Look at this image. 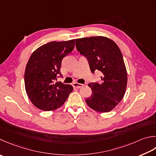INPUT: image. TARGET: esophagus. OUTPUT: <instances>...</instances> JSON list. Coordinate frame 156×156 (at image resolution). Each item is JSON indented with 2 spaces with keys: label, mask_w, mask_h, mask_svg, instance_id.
<instances>
[{
  "label": "esophagus",
  "mask_w": 156,
  "mask_h": 156,
  "mask_svg": "<svg viewBox=\"0 0 156 156\" xmlns=\"http://www.w3.org/2000/svg\"><path fill=\"white\" fill-rule=\"evenodd\" d=\"M82 86H83V84H80V83H78V82H74V83H73V87H75V88H79L82 87Z\"/></svg>",
  "instance_id": "34e87169"
}]
</instances>
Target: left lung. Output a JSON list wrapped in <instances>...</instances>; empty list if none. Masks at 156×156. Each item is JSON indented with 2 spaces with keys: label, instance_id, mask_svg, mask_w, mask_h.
Segmentation results:
<instances>
[{
  "label": "left lung",
  "instance_id": "1",
  "mask_svg": "<svg viewBox=\"0 0 156 156\" xmlns=\"http://www.w3.org/2000/svg\"><path fill=\"white\" fill-rule=\"evenodd\" d=\"M80 54L86 56L91 72H101V82L88 84L92 94L86 99L88 106L97 112L114 109L124 96L127 86V71L120 48L105 36H91L76 40Z\"/></svg>",
  "mask_w": 156,
  "mask_h": 156
}]
</instances>
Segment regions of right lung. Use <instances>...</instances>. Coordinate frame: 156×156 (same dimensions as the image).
I'll return each mask as SVG.
<instances>
[{
	"label": "right lung",
	"instance_id": "right-lung-1",
	"mask_svg": "<svg viewBox=\"0 0 156 156\" xmlns=\"http://www.w3.org/2000/svg\"><path fill=\"white\" fill-rule=\"evenodd\" d=\"M74 46V39L50 42L30 57L24 74L25 88L32 104L41 110L52 111L62 107L73 90L72 85L57 80L63 58Z\"/></svg>",
	"mask_w": 156,
	"mask_h": 156
}]
</instances>
